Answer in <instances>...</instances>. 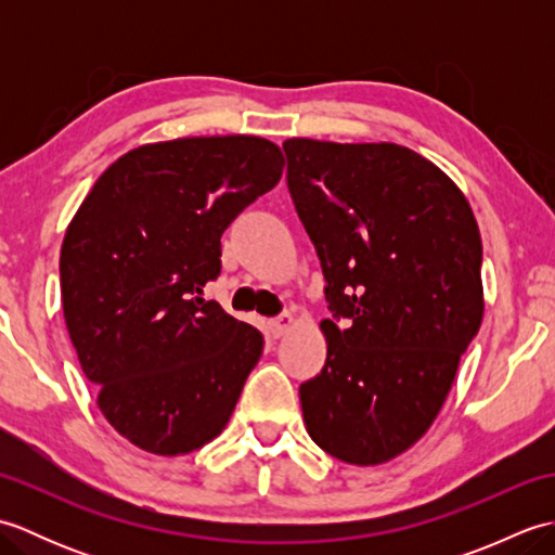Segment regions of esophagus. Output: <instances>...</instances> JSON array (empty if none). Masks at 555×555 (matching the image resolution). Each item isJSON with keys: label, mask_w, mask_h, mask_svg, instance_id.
Returning <instances> with one entry per match:
<instances>
[{"label": "esophagus", "mask_w": 555, "mask_h": 555, "mask_svg": "<svg viewBox=\"0 0 555 555\" xmlns=\"http://www.w3.org/2000/svg\"><path fill=\"white\" fill-rule=\"evenodd\" d=\"M293 314H288V312H284L281 317H276V320H269V332H271V336L274 338H281L284 334H288L291 328H293Z\"/></svg>", "instance_id": "1"}]
</instances>
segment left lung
I'll return each instance as SVG.
<instances>
[{
    "label": "left lung",
    "mask_w": 555,
    "mask_h": 555,
    "mask_svg": "<svg viewBox=\"0 0 555 555\" xmlns=\"http://www.w3.org/2000/svg\"><path fill=\"white\" fill-rule=\"evenodd\" d=\"M286 183L324 271V370L300 384L312 441L379 465L420 441L479 332L481 238L448 176L393 143L291 138Z\"/></svg>",
    "instance_id": "left-lung-1"
}]
</instances>
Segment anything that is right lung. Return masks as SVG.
<instances>
[{
  "mask_svg": "<svg viewBox=\"0 0 555 555\" xmlns=\"http://www.w3.org/2000/svg\"><path fill=\"white\" fill-rule=\"evenodd\" d=\"M284 171L257 135L179 138L126 152L70 219L64 320L112 427L155 455L217 439L262 356L255 326L199 298L221 233Z\"/></svg>",
  "mask_w": 555,
  "mask_h": 555,
  "instance_id": "right-lung-1",
  "label": "right lung"
}]
</instances>
